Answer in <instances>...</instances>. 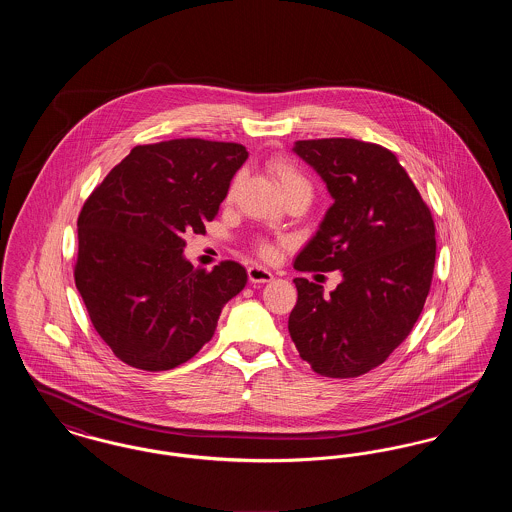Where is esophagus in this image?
I'll list each match as a JSON object with an SVG mask.
<instances>
[{"instance_id":"obj_1","label":"esophagus","mask_w":512,"mask_h":512,"mask_svg":"<svg viewBox=\"0 0 512 512\" xmlns=\"http://www.w3.org/2000/svg\"><path fill=\"white\" fill-rule=\"evenodd\" d=\"M247 276H249V282H253V284H265L272 280V272L267 268L259 267V265L247 268Z\"/></svg>"}]
</instances>
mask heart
<instances>
[{
  "label": "heart",
  "instance_id": "obj_1",
  "mask_svg": "<svg viewBox=\"0 0 512 512\" xmlns=\"http://www.w3.org/2000/svg\"><path fill=\"white\" fill-rule=\"evenodd\" d=\"M267 167L268 172L274 176L278 188L282 190L284 197H290L293 194H305L311 197V194H313L311 180L288 157H280V155L272 157L268 161ZM255 251L263 259H272L274 253H276V247L267 240H257Z\"/></svg>",
  "mask_w": 512,
  "mask_h": 512
}]
</instances>
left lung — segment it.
Masks as SVG:
<instances>
[{"instance_id":"1","label":"left lung","mask_w":512,"mask_h":512,"mask_svg":"<svg viewBox=\"0 0 512 512\" xmlns=\"http://www.w3.org/2000/svg\"><path fill=\"white\" fill-rule=\"evenodd\" d=\"M293 151L334 197L293 267L341 270L343 280L324 297L317 282L295 278L288 330L317 374L357 378L382 365L420 317L436 265V226L388 147L322 138L299 140Z\"/></svg>"}]
</instances>
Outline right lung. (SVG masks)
Segmentation results:
<instances>
[{"mask_svg": "<svg viewBox=\"0 0 512 512\" xmlns=\"http://www.w3.org/2000/svg\"><path fill=\"white\" fill-rule=\"evenodd\" d=\"M245 159L242 144L201 138L136 146L86 199L74 282L122 363L159 372L190 361L244 290L236 261L190 265L182 234L205 232Z\"/></svg>", "mask_w": 512, "mask_h": 512, "instance_id": "add662e5", "label": "right lung"}]
</instances>
